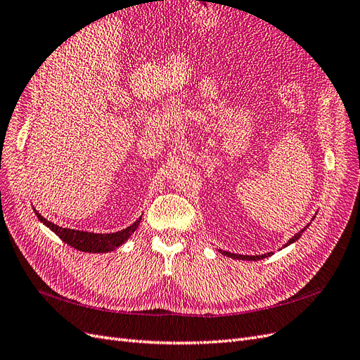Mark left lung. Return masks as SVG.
<instances>
[{
  "label": "left lung",
  "mask_w": 360,
  "mask_h": 360,
  "mask_svg": "<svg viewBox=\"0 0 360 360\" xmlns=\"http://www.w3.org/2000/svg\"><path fill=\"white\" fill-rule=\"evenodd\" d=\"M302 233H303V230H302L300 233H297V234L294 236L292 238H290V242H288L285 246H288V245H290V243H292V242H296L297 238L302 236ZM221 254H224V255H226V257H231V258H238V259L257 261V259H263V258H266V257H270V255L274 254V252H269V254H264V255H237V254H231V252H225V250H221Z\"/></svg>",
  "instance_id": "obj_1"
}]
</instances>
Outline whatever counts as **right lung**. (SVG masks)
Wrapping results in <instances>:
<instances>
[{
	"label": "right lung",
	"mask_w": 360,
	"mask_h": 360,
	"mask_svg": "<svg viewBox=\"0 0 360 360\" xmlns=\"http://www.w3.org/2000/svg\"><path fill=\"white\" fill-rule=\"evenodd\" d=\"M39 221L45 224L48 228L56 233L64 243L70 245L72 248L82 250V252H110V250H114L115 248H118L120 245H123L127 238L132 234L139 222L141 217L134 222L130 226L124 228L122 231L117 233H111V234H97V233H89V231H79V230H70V228H61L56 224L49 222L48 219H45L41 214L37 213V210H34Z\"/></svg>",
	"instance_id": "1"
}]
</instances>
